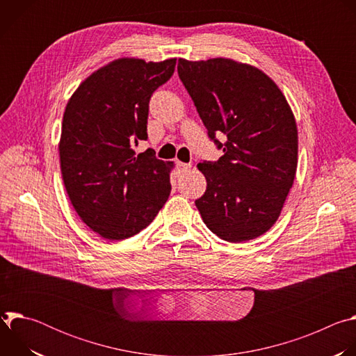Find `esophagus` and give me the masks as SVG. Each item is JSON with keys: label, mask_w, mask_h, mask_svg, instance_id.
I'll list each match as a JSON object with an SVG mask.
<instances>
[{"label": "esophagus", "mask_w": 356, "mask_h": 356, "mask_svg": "<svg viewBox=\"0 0 356 356\" xmlns=\"http://www.w3.org/2000/svg\"><path fill=\"white\" fill-rule=\"evenodd\" d=\"M190 168H191V165H190V163L177 162V169H179V172H187V170H190Z\"/></svg>", "instance_id": "esophagus-1"}]
</instances>
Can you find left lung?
<instances>
[{"label":"left lung","mask_w":356,"mask_h":356,"mask_svg":"<svg viewBox=\"0 0 356 356\" xmlns=\"http://www.w3.org/2000/svg\"><path fill=\"white\" fill-rule=\"evenodd\" d=\"M179 77L224 155L198 163L202 221L228 242L255 239L277 221L297 169V125L286 97L258 67L216 58L179 59ZM224 133L221 144L216 134Z\"/></svg>","instance_id":"1"}]
</instances>
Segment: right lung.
Listing matches in <instances>:
<instances>
[{"label":"right lung","instance_id":"1","mask_svg":"<svg viewBox=\"0 0 356 356\" xmlns=\"http://www.w3.org/2000/svg\"><path fill=\"white\" fill-rule=\"evenodd\" d=\"M176 59L122 58L90 74L66 106L59 142L63 183L72 204L106 239L129 238L155 220L169 198L173 162L147 149L149 99L175 73Z\"/></svg>","mask_w":356,"mask_h":356}]
</instances>
